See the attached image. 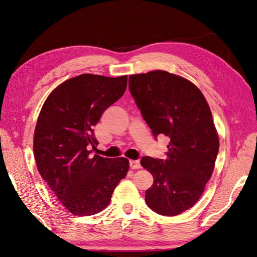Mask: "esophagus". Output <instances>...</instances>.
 I'll use <instances>...</instances> for the list:
<instances>
[{
	"label": "esophagus",
	"instance_id": "obj_1",
	"mask_svg": "<svg viewBox=\"0 0 257 257\" xmlns=\"http://www.w3.org/2000/svg\"><path fill=\"white\" fill-rule=\"evenodd\" d=\"M130 167L132 168V169H139V168H141V164H140V162L139 161H130Z\"/></svg>",
	"mask_w": 257,
	"mask_h": 257
}]
</instances>
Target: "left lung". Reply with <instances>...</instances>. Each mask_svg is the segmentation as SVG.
<instances>
[{
  "instance_id": "8db88e82",
  "label": "left lung",
  "mask_w": 257,
  "mask_h": 257,
  "mask_svg": "<svg viewBox=\"0 0 257 257\" xmlns=\"http://www.w3.org/2000/svg\"><path fill=\"white\" fill-rule=\"evenodd\" d=\"M128 87L154 136L169 139L167 158H142L154 177L145 201L174 216L195 206L213 173L219 135L208 102L197 85L164 70L131 75Z\"/></svg>"
}]
</instances>
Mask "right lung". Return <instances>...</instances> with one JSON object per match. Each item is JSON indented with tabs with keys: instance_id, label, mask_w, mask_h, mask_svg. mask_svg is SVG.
Returning <instances> with one entry per match:
<instances>
[{
	"instance_id": "1",
	"label": "right lung",
	"mask_w": 257,
	"mask_h": 257,
	"mask_svg": "<svg viewBox=\"0 0 257 257\" xmlns=\"http://www.w3.org/2000/svg\"><path fill=\"white\" fill-rule=\"evenodd\" d=\"M126 85L127 76L83 73L51 91L39 112L33 143L37 169L72 214L101 212L128 172L126 158L90 155L98 146L93 126Z\"/></svg>"
}]
</instances>
